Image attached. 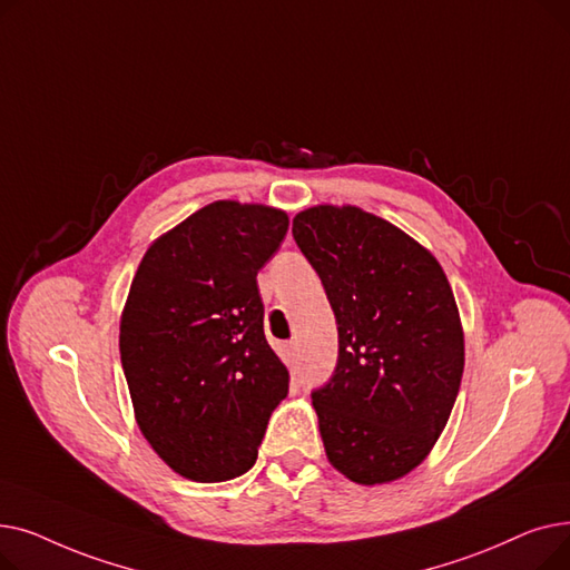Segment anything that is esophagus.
Masks as SVG:
<instances>
[{
  "label": "esophagus",
  "instance_id": "34e87169",
  "mask_svg": "<svg viewBox=\"0 0 570 570\" xmlns=\"http://www.w3.org/2000/svg\"><path fill=\"white\" fill-rule=\"evenodd\" d=\"M284 353H286L288 365H295V363H297V342H288V344L284 346Z\"/></svg>",
  "mask_w": 570,
  "mask_h": 570
}]
</instances>
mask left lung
Masks as SVG:
<instances>
[{"label":"left lung","mask_w":570,"mask_h":570,"mask_svg":"<svg viewBox=\"0 0 570 570\" xmlns=\"http://www.w3.org/2000/svg\"><path fill=\"white\" fill-rule=\"evenodd\" d=\"M293 239L337 321L335 372L312 391L325 455L353 483H391L428 458L460 393L453 288L425 247L361 207H309Z\"/></svg>","instance_id":"8db88e82"}]
</instances>
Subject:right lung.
<instances>
[{
    "label": "right lung",
    "mask_w": 570,
    "mask_h": 570,
    "mask_svg": "<svg viewBox=\"0 0 570 570\" xmlns=\"http://www.w3.org/2000/svg\"><path fill=\"white\" fill-rule=\"evenodd\" d=\"M288 230L282 209L217 200L142 256L119 323L136 421L196 483L249 471L288 372L263 333L258 269Z\"/></svg>",
    "instance_id": "right-lung-1"
}]
</instances>
